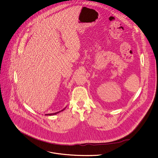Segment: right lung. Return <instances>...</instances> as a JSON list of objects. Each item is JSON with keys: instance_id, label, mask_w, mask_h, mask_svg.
<instances>
[{"instance_id": "obj_1", "label": "right lung", "mask_w": 158, "mask_h": 158, "mask_svg": "<svg viewBox=\"0 0 158 158\" xmlns=\"http://www.w3.org/2000/svg\"><path fill=\"white\" fill-rule=\"evenodd\" d=\"M66 108V107H65V108H64L63 110H61V111H58V112H56V113H51V114H45V116H53V115H55V114H56L59 113L60 112H61L62 111L64 110Z\"/></svg>"}]
</instances>
